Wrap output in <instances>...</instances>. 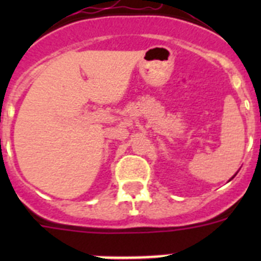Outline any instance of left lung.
Returning <instances> with one entry per match:
<instances>
[{
  "label": "left lung",
  "mask_w": 261,
  "mask_h": 261,
  "mask_svg": "<svg viewBox=\"0 0 261 261\" xmlns=\"http://www.w3.org/2000/svg\"><path fill=\"white\" fill-rule=\"evenodd\" d=\"M232 177H234V176H232Z\"/></svg>",
  "instance_id": "left-lung-1"
}]
</instances>
